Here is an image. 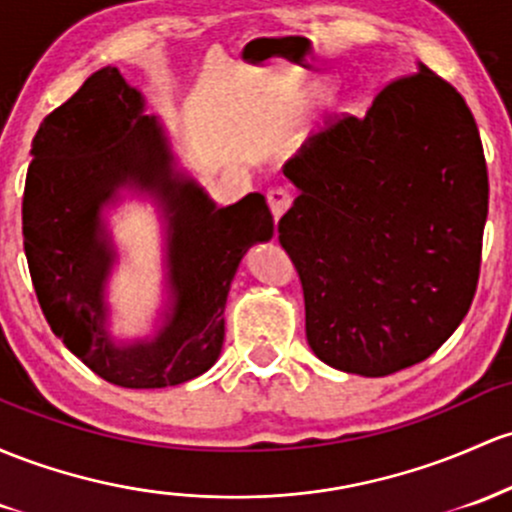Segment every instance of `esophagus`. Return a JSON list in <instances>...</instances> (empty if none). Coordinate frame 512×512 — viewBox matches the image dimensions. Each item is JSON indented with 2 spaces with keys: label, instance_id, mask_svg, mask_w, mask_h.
I'll use <instances>...</instances> for the list:
<instances>
[{
  "label": "esophagus",
  "instance_id": "1",
  "mask_svg": "<svg viewBox=\"0 0 512 512\" xmlns=\"http://www.w3.org/2000/svg\"><path fill=\"white\" fill-rule=\"evenodd\" d=\"M267 204H269V211H272L274 221H279V218H282L284 213L289 211V206H291V194L286 192V189H282V187L269 189V192H267Z\"/></svg>",
  "mask_w": 512,
  "mask_h": 512
}]
</instances>
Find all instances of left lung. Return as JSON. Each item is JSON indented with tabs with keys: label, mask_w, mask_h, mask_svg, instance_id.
Instances as JSON below:
<instances>
[{
	"label": "left lung",
	"mask_w": 512,
	"mask_h": 512,
	"mask_svg": "<svg viewBox=\"0 0 512 512\" xmlns=\"http://www.w3.org/2000/svg\"><path fill=\"white\" fill-rule=\"evenodd\" d=\"M284 177L299 196L279 243L301 277L313 355L359 376L428 359L474 299L488 213L462 94L418 63L364 119L308 138Z\"/></svg>",
	"instance_id": "obj_1"
}]
</instances>
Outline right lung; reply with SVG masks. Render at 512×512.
<instances>
[{
	"label": "right lung",
	"instance_id": "1",
	"mask_svg": "<svg viewBox=\"0 0 512 512\" xmlns=\"http://www.w3.org/2000/svg\"><path fill=\"white\" fill-rule=\"evenodd\" d=\"M24 250L50 330L94 374L123 389H165L216 364L228 291L252 245L274 235L262 194L218 206L179 165L167 128L119 67H101L48 114L31 143ZM150 198L166 233L168 299L156 330L119 341L105 286L118 261L105 209Z\"/></svg>",
	"mask_w": 512,
	"mask_h": 512
}]
</instances>
